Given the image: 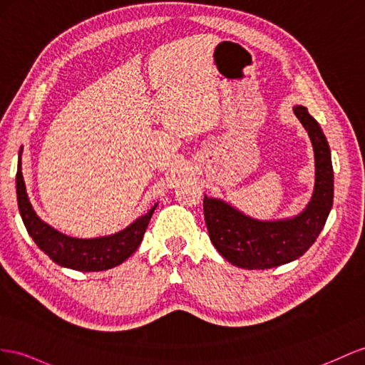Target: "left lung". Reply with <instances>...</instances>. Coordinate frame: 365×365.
Returning <instances> with one entry per match:
<instances>
[{"label":"left lung","mask_w":365,"mask_h":365,"mask_svg":"<svg viewBox=\"0 0 365 365\" xmlns=\"http://www.w3.org/2000/svg\"><path fill=\"white\" fill-rule=\"evenodd\" d=\"M293 112L308 133L314 153V188L301 212L293 217L259 220L225 200L207 194L203 197L212 245L239 268L267 269L293 262L314 244L331 211L334 177L329 142L305 106L296 105Z\"/></svg>","instance_id":"left-lung-1"}]
</instances>
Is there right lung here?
<instances>
[{"label": "right lung", "mask_w": 365, "mask_h": 365, "mask_svg": "<svg viewBox=\"0 0 365 365\" xmlns=\"http://www.w3.org/2000/svg\"><path fill=\"white\" fill-rule=\"evenodd\" d=\"M21 153L18 154L16 168V199L18 210H20L24 227L29 236L44 255H48L55 264L60 267L77 269V272H103V269L114 268L135 253L138 245L142 244L148 223L153 217V212L157 208L149 210L143 216L137 217L133 223L118 232L109 236L78 239L63 235L58 230L51 227L38 217L35 212L29 195L26 191V183L21 171Z\"/></svg>", "instance_id": "right-lung-1"}]
</instances>
